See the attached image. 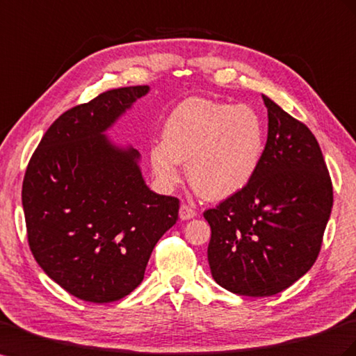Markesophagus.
Returning <instances> with one entry per match:
<instances>
[{
  "instance_id": "34e87169",
  "label": "esophagus",
  "mask_w": 356,
  "mask_h": 356,
  "mask_svg": "<svg viewBox=\"0 0 356 356\" xmlns=\"http://www.w3.org/2000/svg\"><path fill=\"white\" fill-rule=\"evenodd\" d=\"M196 216H197V211L193 207H190L187 204H182L179 207V218L181 220H190Z\"/></svg>"
}]
</instances>
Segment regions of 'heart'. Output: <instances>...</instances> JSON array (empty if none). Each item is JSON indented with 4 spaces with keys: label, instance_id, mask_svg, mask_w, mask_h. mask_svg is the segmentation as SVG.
<instances>
[{
    "label": "heart",
    "instance_id": "heart-1",
    "mask_svg": "<svg viewBox=\"0 0 356 356\" xmlns=\"http://www.w3.org/2000/svg\"><path fill=\"white\" fill-rule=\"evenodd\" d=\"M265 143V124L253 108L191 97L170 112L149 159L161 184L175 186L181 161H188L190 184L209 199H226L253 179Z\"/></svg>",
    "mask_w": 356,
    "mask_h": 356
}]
</instances>
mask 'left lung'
<instances>
[{"instance_id":"left-lung-1","label":"left lung","mask_w":356,"mask_h":356,"mask_svg":"<svg viewBox=\"0 0 356 356\" xmlns=\"http://www.w3.org/2000/svg\"><path fill=\"white\" fill-rule=\"evenodd\" d=\"M268 139L253 179L204 217L208 262L229 292L271 296L310 270L332 208V182L310 129L262 95Z\"/></svg>"}]
</instances>
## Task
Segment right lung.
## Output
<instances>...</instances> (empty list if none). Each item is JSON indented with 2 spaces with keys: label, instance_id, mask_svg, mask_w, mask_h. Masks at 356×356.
Here are the masks:
<instances>
[{
  "label": "right lung",
  "instance_id": "obj_1",
  "mask_svg": "<svg viewBox=\"0 0 356 356\" xmlns=\"http://www.w3.org/2000/svg\"><path fill=\"white\" fill-rule=\"evenodd\" d=\"M148 85L102 92L54 121L22 184L28 244L42 270L83 301L112 302L133 292L179 200L145 184L140 154L109 140V130Z\"/></svg>",
  "mask_w": 356,
  "mask_h": 356
}]
</instances>
